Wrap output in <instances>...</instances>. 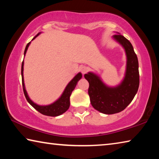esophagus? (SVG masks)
I'll list each match as a JSON object with an SVG mask.
<instances>
[{
  "label": "esophagus",
  "mask_w": 159,
  "mask_h": 159,
  "mask_svg": "<svg viewBox=\"0 0 159 159\" xmlns=\"http://www.w3.org/2000/svg\"><path fill=\"white\" fill-rule=\"evenodd\" d=\"M88 70V69L87 67L85 66L80 67V72H81V73H82L83 74H85L87 73Z\"/></svg>",
  "instance_id": "esophagus-1"
}]
</instances>
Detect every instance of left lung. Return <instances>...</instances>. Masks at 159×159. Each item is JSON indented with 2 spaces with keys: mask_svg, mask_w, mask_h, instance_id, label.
Listing matches in <instances>:
<instances>
[{
  "mask_svg": "<svg viewBox=\"0 0 159 159\" xmlns=\"http://www.w3.org/2000/svg\"><path fill=\"white\" fill-rule=\"evenodd\" d=\"M113 39L124 48L127 57L122 82L116 87H109L93 72L84 75L89 83L88 94L91 104L94 109L105 114H116L124 110L135 96L139 84L138 60L133 45L120 34L114 35Z\"/></svg>",
  "mask_w": 159,
  "mask_h": 159,
  "instance_id": "1",
  "label": "left lung"
}]
</instances>
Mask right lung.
<instances>
[{"label":"right lung","instance_id":"right-lung-1","mask_svg":"<svg viewBox=\"0 0 159 159\" xmlns=\"http://www.w3.org/2000/svg\"><path fill=\"white\" fill-rule=\"evenodd\" d=\"M40 34L41 33L38 34L36 36L32 39V41L36 39V38L39 36ZM30 43L31 42H29V43L26 45L25 50V54H24L25 56L26 55V51H27V49ZM23 71H24V61H22V64H21V80H22L23 91H24V93H25L26 100L28 101L29 103L35 109H36L37 111L41 113V114L45 116H60L61 114H64V112L68 110L70 106V96L71 95L72 91L74 90L75 87H76V85L78 83V81H79V80L82 78L81 73L77 74L74 79L68 83V85H66V87L65 88V89H64L63 93L61 94V95L60 96V98L57 99L55 102H53L52 104H48V105L41 106L34 103V102L32 101L30 98H29L27 92H26V90L25 89V81H24Z\"/></svg>","mask_w":159,"mask_h":159}]
</instances>
